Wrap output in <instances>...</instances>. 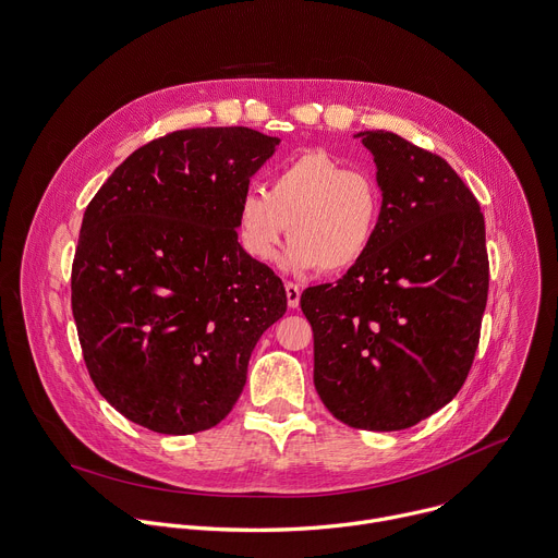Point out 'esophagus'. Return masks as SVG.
Returning <instances> with one entry per match:
<instances>
[{"label":"esophagus","mask_w":558,"mask_h":558,"mask_svg":"<svg viewBox=\"0 0 558 558\" xmlns=\"http://www.w3.org/2000/svg\"><path fill=\"white\" fill-rule=\"evenodd\" d=\"M284 291H287V302L291 308H298L300 306V287L295 282H287L284 284Z\"/></svg>","instance_id":"esophagus-1"}]
</instances>
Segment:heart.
<instances>
[{
	"label": "heart",
	"instance_id": "heart-1",
	"mask_svg": "<svg viewBox=\"0 0 558 558\" xmlns=\"http://www.w3.org/2000/svg\"><path fill=\"white\" fill-rule=\"evenodd\" d=\"M381 187L373 174L349 170L325 149L302 151L235 205V235L258 263H271L293 238L282 265L293 274L353 269L373 247L381 222Z\"/></svg>",
	"mask_w": 558,
	"mask_h": 558
}]
</instances>
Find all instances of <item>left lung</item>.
Listing matches in <instances>:
<instances>
[{
	"instance_id": "1",
	"label": "left lung",
	"mask_w": 558,
	"mask_h": 558,
	"mask_svg": "<svg viewBox=\"0 0 558 558\" xmlns=\"http://www.w3.org/2000/svg\"><path fill=\"white\" fill-rule=\"evenodd\" d=\"M373 154L381 222L336 284L308 287L313 384L336 420L404 430L463 386L488 300L480 203L441 156L386 130L355 134Z\"/></svg>"
}]
</instances>
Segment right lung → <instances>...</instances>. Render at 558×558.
Masks as SVG:
<instances>
[{"label":"right lung","instance_id":"obj_1","mask_svg":"<svg viewBox=\"0 0 558 558\" xmlns=\"http://www.w3.org/2000/svg\"><path fill=\"white\" fill-rule=\"evenodd\" d=\"M278 145L252 128L179 130L132 151L90 201L72 315L95 386L130 422L192 435L241 397L287 293L238 243L233 214Z\"/></svg>","mask_w":558,"mask_h":558}]
</instances>
